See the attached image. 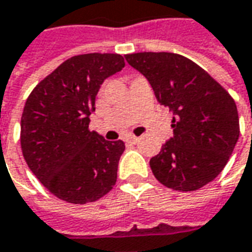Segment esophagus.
Returning <instances> with one entry per match:
<instances>
[{
    "label": "esophagus",
    "mask_w": 252,
    "mask_h": 252,
    "mask_svg": "<svg viewBox=\"0 0 252 252\" xmlns=\"http://www.w3.org/2000/svg\"><path fill=\"white\" fill-rule=\"evenodd\" d=\"M126 142H129V143H136V142H139V138L138 136H133V135H129V136H126Z\"/></svg>",
    "instance_id": "1"
}]
</instances>
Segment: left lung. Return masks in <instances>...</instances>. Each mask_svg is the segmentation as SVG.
Returning <instances> with one entry per match:
<instances>
[{"mask_svg": "<svg viewBox=\"0 0 252 252\" xmlns=\"http://www.w3.org/2000/svg\"><path fill=\"white\" fill-rule=\"evenodd\" d=\"M126 61L148 78L157 100L174 114V136L150 160L156 179L179 191L210 184L225 168L239 139L233 97L182 55L138 52L126 55Z\"/></svg>", "mask_w": 252, "mask_h": 252, "instance_id": "obj_1", "label": "left lung"}]
</instances>
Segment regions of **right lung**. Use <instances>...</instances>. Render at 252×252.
<instances>
[{"label":"right lung","instance_id":"add662e5","mask_svg":"<svg viewBox=\"0 0 252 252\" xmlns=\"http://www.w3.org/2000/svg\"><path fill=\"white\" fill-rule=\"evenodd\" d=\"M124 66L119 54L77 55L41 80L26 100L23 157L41 184L63 201H96L116 185L126 145L90 131V116L102 83Z\"/></svg>","mask_w":252,"mask_h":252}]
</instances>
